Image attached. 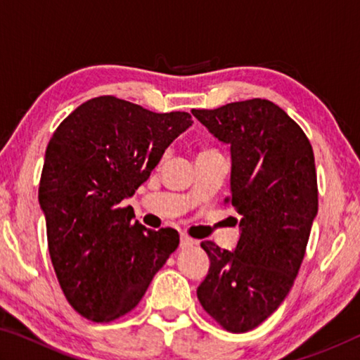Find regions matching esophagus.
<instances>
[{"label":"esophagus","instance_id":"1","mask_svg":"<svg viewBox=\"0 0 360 360\" xmlns=\"http://www.w3.org/2000/svg\"><path fill=\"white\" fill-rule=\"evenodd\" d=\"M193 245H197V241L192 240L191 236H187V235H181V243H179V246H181L182 249L192 248Z\"/></svg>","mask_w":360,"mask_h":360}]
</instances>
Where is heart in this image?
Masks as SVG:
<instances>
[{
    "label": "heart",
    "instance_id": "obj_1",
    "mask_svg": "<svg viewBox=\"0 0 360 360\" xmlns=\"http://www.w3.org/2000/svg\"><path fill=\"white\" fill-rule=\"evenodd\" d=\"M203 152H208V150H203Z\"/></svg>",
    "mask_w": 360,
    "mask_h": 360
}]
</instances>
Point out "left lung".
I'll return each mask as SVG.
<instances>
[{
    "label": "left lung",
    "instance_id": "obj_1",
    "mask_svg": "<svg viewBox=\"0 0 360 360\" xmlns=\"http://www.w3.org/2000/svg\"><path fill=\"white\" fill-rule=\"evenodd\" d=\"M192 114L230 146L225 202L241 214L233 251L202 243L211 264L197 297L225 330L248 332L276 311L300 270L318 214L313 148L300 127L268 100Z\"/></svg>",
    "mask_w": 360,
    "mask_h": 360
}]
</instances>
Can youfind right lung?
Instances as JSON below:
<instances>
[{"label":"right lung","instance_id":"1","mask_svg":"<svg viewBox=\"0 0 360 360\" xmlns=\"http://www.w3.org/2000/svg\"><path fill=\"white\" fill-rule=\"evenodd\" d=\"M192 124L188 112L157 114L108 95L82 103L52 135L38 198L60 288L84 318L131 311L178 248L174 229H146L120 203Z\"/></svg>","mask_w":360,"mask_h":360}]
</instances>
